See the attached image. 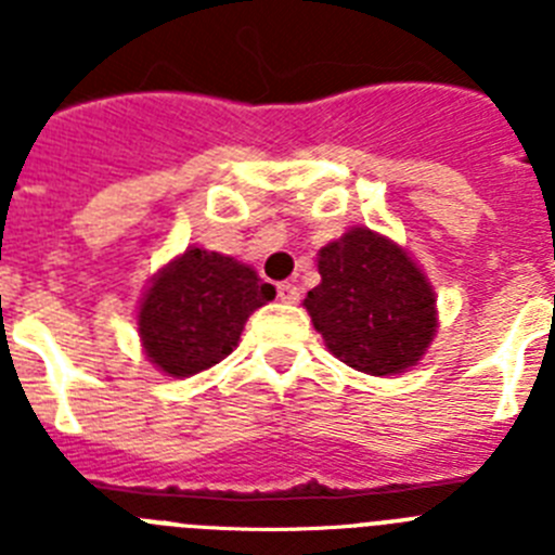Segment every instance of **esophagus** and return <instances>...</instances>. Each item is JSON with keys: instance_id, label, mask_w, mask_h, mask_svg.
I'll use <instances>...</instances> for the list:
<instances>
[{"instance_id": "esophagus-1", "label": "esophagus", "mask_w": 555, "mask_h": 555, "mask_svg": "<svg viewBox=\"0 0 555 555\" xmlns=\"http://www.w3.org/2000/svg\"><path fill=\"white\" fill-rule=\"evenodd\" d=\"M278 300L297 302L300 300V288L294 286V283H278Z\"/></svg>"}]
</instances>
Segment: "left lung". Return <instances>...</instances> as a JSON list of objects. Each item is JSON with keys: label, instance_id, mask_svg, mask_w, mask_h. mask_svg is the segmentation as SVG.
I'll return each mask as SVG.
<instances>
[{"label": "left lung", "instance_id": "8db88e82", "mask_svg": "<svg viewBox=\"0 0 555 555\" xmlns=\"http://www.w3.org/2000/svg\"><path fill=\"white\" fill-rule=\"evenodd\" d=\"M320 274L302 306L338 361L391 375L423 358L436 333L434 288L397 244L356 228L320 249Z\"/></svg>", "mask_w": 555, "mask_h": 555}]
</instances>
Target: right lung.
Returning <instances> with one entry per match:
<instances>
[{"label":"right lung","mask_w":555,"mask_h":555,"mask_svg":"<svg viewBox=\"0 0 555 555\" xmlns=\"http://www.w3.org/2000/svg\"><path fill=\"white\" fill-rule=\"evenodd\" d=\"M274 286L228 255L191 247L152 281L139 313L150 361L171 377H189L233 352L249 313Z\"/></svg>","instance_id":"right-lung-1"}]
</instances>
